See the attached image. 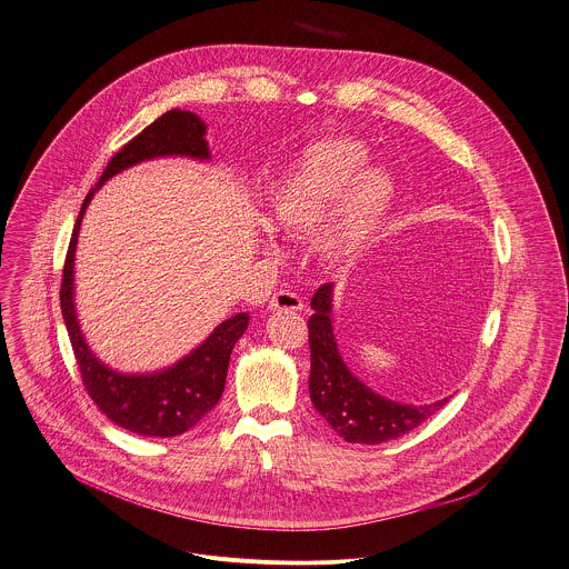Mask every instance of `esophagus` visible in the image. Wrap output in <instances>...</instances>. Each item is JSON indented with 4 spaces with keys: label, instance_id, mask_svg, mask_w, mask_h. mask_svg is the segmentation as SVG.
<instances>
[{
    "label": "esophagus",
    "instance_id": "esophagus-1",
    "mask_svg": "<svg viewBox=\"0 0 569 569\" xmlns=\"http://www.w3.org/2000/svg\"><path fill=\"white\" fill-rule=\"evenodd\" d=\"M268 308L272 312H301L303 310V299L297 292L279 290L277 295H272Z\"/></svg>",
    "mask_w": 569,
    "mask_h": 569
}]
</instances>
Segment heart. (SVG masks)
Instances as JSON below:
<instances>
[{"instance_id": "heart-1", "label": "heart", "mask_w": 569, "mask_h": 569, "mask_svg": "<svg viewBox=\"0 0 569 569\" xmlns=\"http://www.w3.org/2000/svg\"><path fill=\"white\" fill-rule=\"evenodd\" d=\"M367 148L351 137H327L310 143L281 177L268 198L270 229L316 233V253L325 263L353 261L378 233L395 198V181L381 170H365Z\"/></svg>"}]
</instances>
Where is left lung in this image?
Returning <instances> with one entry per match:
<instances>
[{
    "mask_svg": "<svg viewBox=\"0 0 569 569\" xmlns=\"http://www.w3.org/2000/svg\"><path fill=\"white\" fill-rule=\"evenodd\" d=\"M331 295L333 283H325L312 297L315 315L308 320L310 329V397L316 410L347 442L378 445L392 441L445 406L447 397L435 403L408 406L386 399L356 378L336 345L331 327Z\"/></svg>",
    "mask_w": 569,
    "mask_h": 569,
    "instance_id": "1",
    "label": "left lung"
}]
</instances>
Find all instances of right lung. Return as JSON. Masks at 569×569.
<instances>
[{
	"mask_svg": "<svg viewBox=\"0 0 569 569\" xmlns=\"http://www.w3.org/2000/svg\"><path fill=\"white\" fill-rule=\"evenodd\" d=\"M204 132L207 127L196 113L172 109L132 137L120 152L113 154L98 186L87 193L64 257L61 310L82 383L96 406L116 426L141 437H179L218 403L224 390L231 351L249 327V315L240 312L222 320L190 356L163 371L141 376L118 373L96 358L78 325L73 306V259L78 231L93 193L130 166L157 157H191L207 161L211 154Z\"/></svg>",
	"mask_w": 569,
	"mask_h": 569,
	"instance_id": "add662e5",
	"label": "right lung"
}]
</instances>
